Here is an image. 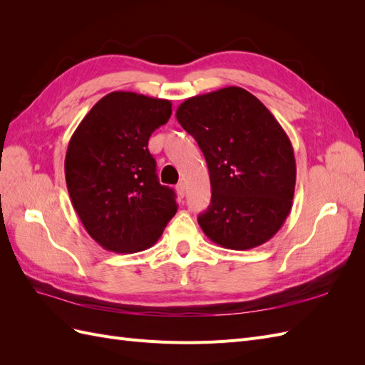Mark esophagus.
I'll return each mask as SVG.
<instances>
[{
  "label": "esophagus",
  "instance_id": "obj_1",
  "mask_svg": "<svg viewBox=\"0 0 365 365\" xmlns=\"http://www.w3.org/2000/svg\"><path fill=\"white\" fill-rule=\"evenodd\" d=\"M185 189H187V185H185V182H178V185H176V192H178V195L181 196V197H184V195H185Z\"/></svg>",
  "mask_w": 365,
  "mask_h": 365
}]
</instances>
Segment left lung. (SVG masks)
Instances as JSON below:
<instances>
[{
	"label": "left lung",
	"mask_w": 365,
	"mask_h": 365,
	"mask_svg": "<svg viewBox=\"0 0 365 365\" xmlns=\"http://www.w3.org/2000/svg\"><path fill=\"white\" fill-rule=\"evenodd\" d=\"M176 120L207 161L212 204L197 217L205 236L239 251L268 242L291 212L297 178L291 140L279 121L239 86L187 98Z\"/></svg>",
	"instance_id": "obj_1"
}]
</instances>
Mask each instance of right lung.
<instances>
[{"label": "right lung", "instance_id": "obj_1", "mask_svg": "<svg viewBox=\"0 0 365 365\" xmlns=\"http://www.w3.org/2000/svg\"><path fill=\"white\" fill-rule=\"evenodd\" d=\"M172 115V103L129 91L102 97L70 138L65 181L90 235L113 252H137L161 237L178 204L161 185L149 137Z\"/></svg>", "mask_w": 365, "mask_h": 365}]
</instances>
